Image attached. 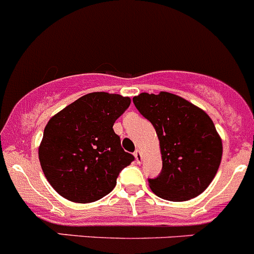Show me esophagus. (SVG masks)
I'll use <instances>...</instances> for the list:
<instances>
[{
	"instance_id": "obj_1",
	"label": "esophagus",
	"mask_w": 254,
	"mask_h": 254,
	"mask_svg": "<svg viewBox=\"0 0 254 254\" xmlns=\"http://www.w3.org/2000/svg\"><path fill=\"white\" fill-rule=\"evenodd\" d=\"M134 156H135V162L138 163V164H141V162H143V154H141V151L135 150Z\"/></svg>"
}]
</instances>
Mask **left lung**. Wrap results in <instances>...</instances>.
<instances>
[{"instance_id":"1","label":"left lung","mask_w":254,"mask_h":254,"mask_svg":"<svg viewBox=\"0 0 254 254\" xmlns=\"http://www.w3.org/2000/svg\"><path fill=\"white\" fill-rule=\"evenodd\" d=\"M159 138L163 168L149 187L170 202L195 198L208 188L222 160V139L208 114L186 99L162 91L132 98Z\"/></svg>"}]
</instances>
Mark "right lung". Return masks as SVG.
I'll return each instance as SVG.
<instances>
[{
	"label": "right lung",
	"instance_id": "right-lung-1",
	"mask_svg": "<svg viewBox=\"0 0 254 254\" xmlns=\"http://www.w3.org/2000/svg\"><path fill=\"white\" fill-rule=\"evenodd\" d=\"M130 98L90 92L54 115L44 130L39 159L51 187L67 200L91 203L110 193L134 160L113 129Z\"/></svg>",
	"mask_w": 254,
	"mask_h": 254
}]
</instances>
